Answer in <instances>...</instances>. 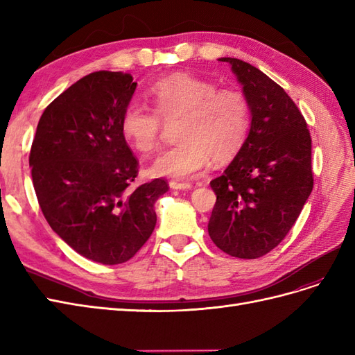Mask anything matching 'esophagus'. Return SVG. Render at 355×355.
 <instances>
[{"instance_id": "obj_1", "label": "esophagus", "mask_w": 355, "mask_h": 355, "mask_svg": "<svg viewBox=\"0 0 355 355\" xmlns=\"http://www.w3.org/2000/svg\"><path fill=\"white\" fill-rule=\"evenodd\" d=\"M168 185H170V188H171V189H191V184H185V182H176V180H171Z\"/></svg>"}]
</instances>
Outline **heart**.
Here are the masks:
<instances>
[{"instance_id": "1", "label": "heart", "mask_w": 355, "mask_h": 355, "mask_svg": "<svg viewBox=\"0 0 355 355\" xmlns=\"http://www.w3.org/2000/svg\"><path fill=\"white\" fill-rule=\"evenodd\" d=\"M154 112L141 103H128L120 128L137 153L155 149L159 137V115L176 121L178 145L159 154L148 171L155 178L187 179L206 168L210 158L227 163L240 153L250 128V105L240 90H218L211 81L178 72L157 81L148 92Z\"/></svg>"}]
</instances>
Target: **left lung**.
Masks as SVG:
<instances>
[{"label":"left lung","instance_id":"left-lung-1","mask_svg":"<svg viewBox=\"0 0 355 355\" xmlns=\"http://www.w3.org/2000/svg\"><path fill=\"white\" fill-rule=\"evenodd\" d=\"M230 63L250 105V128L240 153L210 187L216 194L209 235L220 250L256 259L280 244L304 209L314 179L311 136L288 94L262 71Z\"/></svg>","mask_w":355,"mask_h":355}]
</instances>
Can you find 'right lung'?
Listing matches in <instances>:
<instances>
[{
    "mask_svg": "<svg viewBox=\"0 0 355 355\" xmlns=\"http://www.w3.org/2000/svg\"><path fill=\"white\" fill-rule=\"evenodd\" d=\"M136 85L130 73L85 75L42 112L29 154L35 194L51 230L103 265L137 253L155 228V202L168 191L163 179L132 185L137 159L120 121Z\"/></svg>",
    "mask_w": 355,
    "mask_h": 355,
    "instance_id": "add662e5",
    "label": "right lung"
}]
</instances>
